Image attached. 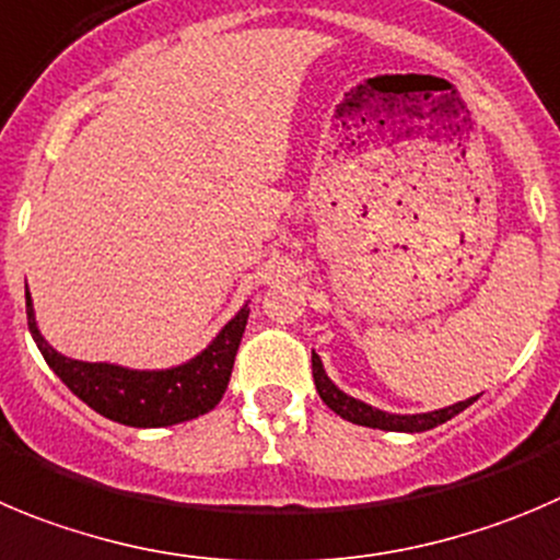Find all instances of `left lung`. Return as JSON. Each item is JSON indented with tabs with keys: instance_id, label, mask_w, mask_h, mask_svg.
I'll return each instance as SVG.
<instances>
[{
	"instance_id": "1",
	"label": "left lung",
	"mask_w": 560,
	"mask_h": 560,
	"mask_svg": "<svg viewBox=\"0 0 560 560\" xmlns=\"http://www.w3.org/2000/svg\"><path fill=\"white\" fill-rule=\"evenodd\" d=\"M312 375H315V386H317V395L323 398V404L339 415L342 420L348 422H357V425H368V428H378V431H404V433H420V431H431V428L442 425V422L453 420L458 411H464L467 406H472L478 400L475 398L462 400V404H453L447 409H436V411H425V415H389V411H381L368 406L364 400L351 398V395H345L337 384L326 375L323 370L320 357L312 351Z\"/></svg>"
}]
</instances>
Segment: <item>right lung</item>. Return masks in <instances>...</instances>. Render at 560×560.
I'll use <instances>...</instances> for the list:
<instances>
[{
    "label": "right lung",
    "mask_w": 560,
    "mask_h": 560,
    "mask_svg": "<svg viewBox=\"0 0 560 560\" xmlns=\"http://www.w3.org/2000/svg\"><path fill=\"white\" fill-rule=\"evenodd\" d=\"M248 304L221 328L212 342L190 362L168 370H129L121 364L80 362L57 353L35 323L33 298L27 290V323L38 351L57 378L82 404L102 417L132 428H162L196 420L221 404L232 378L234 357L248 323Z\"/></svg>",
    "instance_id": "obj_1"
}]
</instances>
